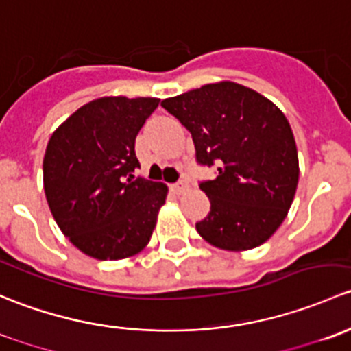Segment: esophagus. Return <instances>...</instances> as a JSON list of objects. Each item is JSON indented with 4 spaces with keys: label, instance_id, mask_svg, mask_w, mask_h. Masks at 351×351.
Listing matches in <instances>:
<instances>
[{
    "label": "esophagus",
    "instance_id": "1",
    "mask_svg": "<svg viewBox=\"0 0 351 351\" xmlns=\"http://www.w3.org/2000/svg\"><path fill=\"white\" fill-rule=\"evenodd\" d=\"M187 187H189V186H187L186 180H179V182L172 184L171 189H172V193H174V194H182V193H186Z\"/></svg>",
    "mask_w": 351,
    "mask_h": 351
}]
</instances>
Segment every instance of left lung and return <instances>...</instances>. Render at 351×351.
<instances>
[{"mask_svg": "<svg viewBox=\"0 0 351 351\" xmlns=\"http://www.w3.org/2000/svg\"><path fill=\"white\" fill-rule=\"evenodd\" d=\"M191 133L209 197L197 233L221 250L241 252L269 240L287 216L299 180L291 125L267 97L237 82H216L162 101Z\"/></svg>", "mask_w": 351, "mask_h": 351, "instance_id": "8db88e82", "label": "left lung"}]
</instances>
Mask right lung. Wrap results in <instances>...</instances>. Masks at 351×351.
Instances as JSON below:
<instances>
[{
    "mask_svg": "<svg viewBox=\"0 0 351 351\" xmlns=\"http://www.w3.org/2000/svg\"><path fill=\"white\" fill-rule=\"evenodd\" d=\"M157 97H99L52 133L43 189L53 219L82 254L120 260L150 241L167 186L133 176L135 138Z\"/></svg>",
    "mask_w": 351,
    "mask_h": 351,
    "instance_id": "obj_1",
    "label": "right lung"
}]
</instances>
